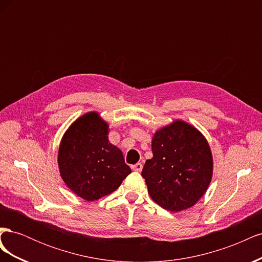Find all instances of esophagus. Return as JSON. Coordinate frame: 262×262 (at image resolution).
I'll return each instance as SVG.
<instances>
[{
	"label": "esophagus",
	"instance_id": "1",
	"mask_svg": "<svg viewBox=\"0 0 262 262\" xmlns=\"http://www.w3.org/2000/svg\"><path fill=\"white\" fill-rule=\"evenodd\" d=\"M142 168H143V165H142L141 163H137L136 165L132 166V169H133L134 171H141Z\"/></svg>",
	"mask_w": 262,
	"mask_h": 262
}]
</instances>
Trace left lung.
I'll use <instances>...</instances> for the list:
<instances>
[{
    "instance_id": "left-lung-1",
    "label": "left lung",
    "mask_w": 262,
    "mask_h": 262,
    "mask_svg": "<svg viewBox=\"0 0 262 262\" xmlns=\"http://www.w3.org/2000/svg\"><path fill=\"white\" fill-rule=\"evenodd\" d=\"M152 152L142 177L153 201L171 212L193 207L208 190L213 175L207 139L193 125L175 120L154 133Z\"/></svg>"
}]
</instances>
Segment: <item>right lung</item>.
I'll use <instances>...</instances> for the list:
<instances>
[{"instance_id":"1","label":"right lung","mask_w":262,"mask_h":262,"mask_svg":"<svg viewBox=\"0 0 262 262\" xmlns=\"http://www.w3.org/2000/svg\"><path fill=\"white\" fill-rule=\"evenodd\" d=\"M108 133V123L91 112L77 118L61 140L60 175L71 191L86 201L114 192L131 172L121 150L109 142Z\"/></svg>"}]
</instances>
